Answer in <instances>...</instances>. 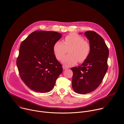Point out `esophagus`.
I'll list each match as a JSON object with an SVG mask.
<instances>
[{"instance_id":"34e87169","label":"esophagus","mask_w":124,"mask_h":124,"mask_svg":"<svg viewBox=\"0 0 124 124\" xmlns=\"http://www.w3.org/2000/svg\"><path fill=\"white\" fill-rule=\"evenodd\" d=\"M63 70H66V69H68V67L65 66H63Z\"/></svg>"}]
</instances>
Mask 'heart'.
Segmentation results:
<instances>
[{
	"label": "heart",
	"mask_w": 124,
	"mask_h": 124,
	"mask_svg": "<svg viewBox=\"0 0 124 124\" xmlns=\"http://www.w3.org/2000/svg\"><path fill=\"white\" fill-rule=\"evenodd\" d=\"M68 49L69 54L63 59L62 62L65 66H70L77 63H82L86 60L91 51L90 43L77 33L66 36L63 42L58 40L53 46V52L57 60H61Z\"/></svg>",
	"instance_id": "heart-1"
}]
</instances>
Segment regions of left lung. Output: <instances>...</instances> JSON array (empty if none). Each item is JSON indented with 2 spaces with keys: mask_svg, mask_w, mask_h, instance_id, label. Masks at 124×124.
<instances>
[{
  "mask_svg": "<svg viewBox=\"0 0 124 124\" xmlns=\"http://www.w3.org/2000/svg\"><path fill=\"white\" fill-rule=\"evenodd\" d=\"M85 35L91 44V53L81 66L71 69L73 72V89L82 94L94 91L102 82L108 69L109 55L108 48L98 33L89 31L85 32Z\"/></svg>",
  "mask_w": 124,
  "mask_h": 124,
  "instance_id": "8db88e82",
  "label": "left lung"
}]
</instances>
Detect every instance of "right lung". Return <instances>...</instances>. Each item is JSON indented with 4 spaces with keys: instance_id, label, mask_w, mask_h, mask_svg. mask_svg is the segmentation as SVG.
I'll return each instance as SVG.
<instances>
[{
    "instance_id": "add662e5",
    "label": "right lung",
    "mask_w": 124,
    "mask_h": 124,
    "mask_svg": "<svg viewBox=\"0 0 124 124\" xmlns=\"http://www.w3.org/2000/svg\"><path fill=\"white\" fill-rule=\"evenodd\" d=\"M61 37L56 31H36L22 42L16 64L22 80L32 91L50 92L62 73L53 52L54 43Z\"/></svg>"
}]
</instances>
